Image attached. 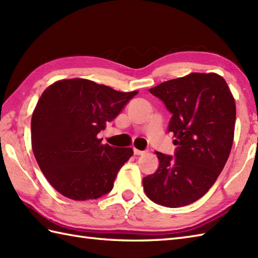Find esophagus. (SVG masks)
Here are the masks:
<instances>
[{
    "instance_id": "obj_1",
    "label": "esophagus",
    "mask_w": 258,
    "mask_h": 258,
    "mask_svg": "<svg viewBox=\"0 0 258 258\" xmlns=\"http://www.w3.org/2000/svg\"><path fill=\"white\" fill-rule=\"evenodd\" d=\"M144 153V151H140L138 149H134V154L135 155H142Z\"/></svg>"
}]
</instances>
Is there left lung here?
I'll return each mask as SVG.
<instances>
[{"instance_id": "obj_1", "label": "left lung", "mask_w": 258, "mask_h": 258, "mask_svg": "<svg viewBox=\"0 0 258 258\" xmlns=\"http://www.w3.org/2000/svg\"><path fill=\"white\" fill-rule=\"evenodd\" d=\"M172 114L174 156L156 152L160 166L143 178L149 199L166 207L204 196L223 171L232 150L236 106L228 85L215 73H191L150 89Z\"/></svg>"}]
</instances>
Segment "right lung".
Here are the masks:
<instances>
[{
  "mask_svg": "<svg viewBox=\"0 0 258 258\" xmlns=\"http://www.w3.org/2000/svg\"><path fill=\"white\" fill-rule=\"evenodd\" d=\"M84 79L62 80L43 92L32 115V149L54 188L75 201L112 190L131 147L102 145L97 134L138 94Z\"/></svg>",
  "mask_w": 258,
  "mask_h": 258,
  "instance_id": "add662e5",
  "label": "right lung"
}]
</instances>
